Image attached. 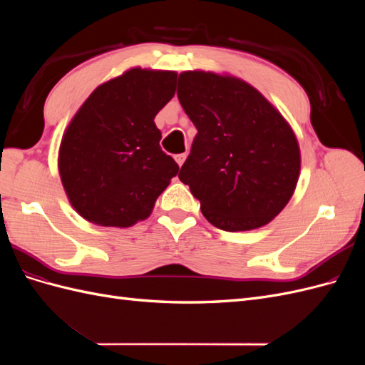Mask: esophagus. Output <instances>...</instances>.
Segmentation results:
<instances>
[{
  "mask_svg": "<svg viewBox=\"0 0 365 365\" xmlns=\"http://www.w3.org/2000/svg\"><path fill=\"white\" fill-rule=\"evenodd\" d=\"M185 153H180V155H175V161L176 163H178V165H180V168H181V165L184 164V161H185Z\"/></svg>",
  "mask_w": 365,
  "mask_h": 365,
  "instance_id": "34e87169",
  "label": "esophagus"
}]
</instances>
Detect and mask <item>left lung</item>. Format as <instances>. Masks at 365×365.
<instances>
[{
	"label": "left lung",
	"instance_id": "1",
	"mask_svg": "<svg viewBox=\"0 0 365 365\" xmlns=\"http://www.w3.org/2000/svg\"><path fill=\"white\" fill-rule=\"evenodd\" d=\"M176 94L197 129L178 178L205 219L225 231L271 222L300 175V148L288 121L235 76L184 71Z\"/></svg>",
	"mask_w": 365,
	"mask_h": 365
}]
</instances>
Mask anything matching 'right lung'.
Instances as JSON below:
<instances>
[{"mask_svg": "<svg viewBox=\"0 0 365 365\" xmlns=\"http://www.w3.org/2000/svg\"><path fill=\"white\" fill-rule=\"evenodd\" d=\"M175 71L130 68L97 86L59 148L73 208L102 227L126 228L152 213L180 168L160 148L155 115L175 96Z\"/></svg>", "mask_w": 365, "mask_h": 365, "instance_id": "add662e5", "label": "right lung"}]
</instances>
